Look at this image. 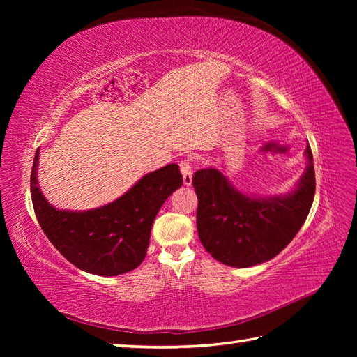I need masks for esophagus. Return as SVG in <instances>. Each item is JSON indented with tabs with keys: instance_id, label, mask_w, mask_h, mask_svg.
Here are the masks:
<instances>
[{
	"instance_id": "1",
	"label": "esophagus",
	"mask_w": 357,
	"mask_h": 357,
	"mask_svg": "<svg viewBox=\"0 0 357 357\" xmlns=\"http://www.w3.org/2000/svg\"><path fill=\"white\" fill-rule=\"evenodd\" d=\"M178 165H180V171H181V176H183V183H185L186 186H190L192 185V176H193L190 160L183 159V160H180Z\"/></svg>"
}]
</instances>
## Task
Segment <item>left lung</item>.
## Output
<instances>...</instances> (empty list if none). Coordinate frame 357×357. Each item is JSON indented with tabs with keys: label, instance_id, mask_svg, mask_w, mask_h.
I'll list each match as a JSON object with an SVG mask.
<instances>
[{
	"label": "left lung",
	"instance_id": "8db88e82",
	"mask_svg": "<svg viewBox=\"0 0 357 357\" xmlns=\"http://www.w3.org/2000/svg\"><path fill=\"white\" fill-rule=\"evenodd\" d=\"M307 168L283 195H248L236 189L222 171L199 169L192 185L198 197L199 240L215 261L235 268L264 264L295 238L314 199L316 176L310 146Z\"/></svg>",
	"mask_w": 357,
	"mask_h": 357
}]
</instances>
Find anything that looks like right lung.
Masks as SVG:
<instances>
[{
    "label": "right lung",
    "instance_id": "1",
    "mask_svg": "<svg viewBox=\"0 0 357 357\" xmlns=\"http://www.w3.org/2000/svg\"><path fill=\"white\" fill-rule=\"evenodd\" d=\"M37 150L31 171V198L43 232L58 252L82 271L114 277L144 261L150 231L162 204L183 185L177 164L143 176L121 198L84 211L58 210L37 180Z\"/></svg>",
    "mask_w": 357,
    "mask_h": 357
}]
</instances>
